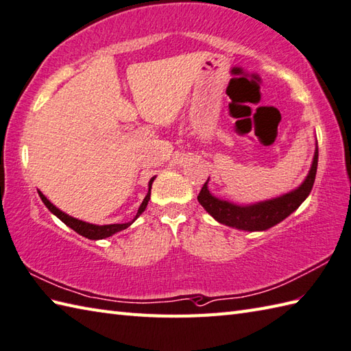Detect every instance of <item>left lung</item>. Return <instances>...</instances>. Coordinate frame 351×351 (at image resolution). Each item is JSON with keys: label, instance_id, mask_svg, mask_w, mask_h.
<instances>
[{"label": "left lung", "instance_id": "8db88e82", "mask_svg": "<svg viewBox=\"0 0 351 351\" xmlns=\"http://www.w3.org/2000/svg\"><path fill=\"white\" fill-rule=\"evenodd\" d=\"M317 166H318V147L315 149L314 161H312V167L309 170V175L306 180L300 185L299 189L294 191L283 195L280 197H276L271 200H265V202H259L255 205H235L230 204L228 200H220L214 197L210 190H208L206 184H204L202 190H200L197 200L202 205L206 213H210L213 217L223 225L237 228L241 230H265L279 221L287 219L291 213H294L297 208L302 205L304 199L309 196V193L314 187L315 175H317Z\"/></svg>", "mask_w": 351, "mask_h": 351}]
</instances>
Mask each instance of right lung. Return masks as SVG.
Instances as JSON below:
<instances>
[{
    "label": "right lung",
    "mask_w": 351,
    "mask_h": 351,
    "mask_svg": "<svg viewBox=\"0 0 351 351\" xmlns=\"http://www.w3.org/2000/svg\"><path fill=\"white\" fill-rule=\"evenodd\" d=\"M152 182H154V178H152L151 181H149V191H147V195H146L143 202H141V205H140L138 211H137V214H136V217H134V220H136V219L138 217V215L146 210L149 199H151V187H152ZM39 196H40V199H42V202H43L45 205H47L48 210H49L52 214H54V215H57V217L60 219V220L64 223V225H68L71 229L75 230V232H78L80 235H83V237H86V238H90V240H102V238L111 237L113 234L119 232V230L126 229V228H128V226L131 225V223L134 221V220H132V221H128V223H114V225H104V226L90 225V223H86V221H81V220H78V219H73V217H71V215L64 214L63 211L58 210V208H56L54 205H52V204L49 202V200L42 195L40 191H39Z\"/></svg>",
    "instance_id": "right-lung-1"
}]
</instances>
